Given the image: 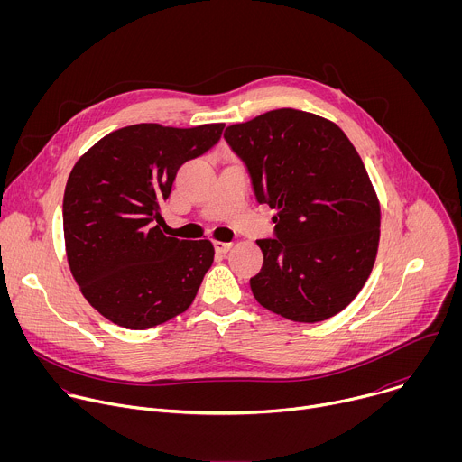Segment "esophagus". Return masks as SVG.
Masks as SVG:
<instances>
[{
    "label": "esophagus",
    "mask_w": 462,
    "mask_h": 462,
    "mask_svg": "<svg viewBox=\"0 0 462 462\" xmlns=\"http://www.w3.org/2000/svg\"><path fill=\"white\" fill-rule=\"evenodd\" d=\"M214 248L217 254H226L232 248V243H225V241H214Z\"/></svg>",
    "instance_id": "1"
}]
</instances>
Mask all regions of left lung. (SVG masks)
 I'll return each mask as SVG.
<instances>
[{
  "label": "left lung",
  "mask_w": 462,
  "mask_h": 462,
  "mask_svg": "<svg viewBox=\"0 0 462 462\" xmlns=\"http://www.w3.org/2000/svg\"><path fill=\"white\" fill-rule=\"evenodd\" d=\"M257 203L278 214L276 239H259L250 278L259 305L303 323L344 310L367 282L380 239V203L365 166L331 120L291 107L228 125Z\"/></svg>",
  "instance_id": "1"
}]
</instances>
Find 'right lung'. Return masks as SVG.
<instances>
[{"mask_svg":"<svg viewBox=\"0 0 462 462\" xmlns=\"http://www.w3.org/2000/svg\"><path fill=\"white\" fill-rule=\"evenodd\" d=\"M223 127L125 125L71 170L63 193L65 252L84 298L109 321L150 328L191 305L214 246L168 237L155 223L177 170L217 144Z\"/></svg>","mask_w":462,"mask_h":462,"instance_id":"1","label":"right lung"}]
</instances>
